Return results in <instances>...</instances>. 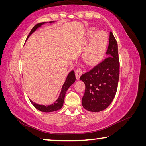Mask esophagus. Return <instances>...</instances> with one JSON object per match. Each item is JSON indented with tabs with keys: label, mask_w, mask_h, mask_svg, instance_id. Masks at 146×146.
I'll return each mask as SVG.
<instances>
[{
	"label": "esophagus",
	"mask_w": 146,
	"mask_h": 146,
	"mask_svg": "<svg viewBox=\"0 0 146 146\" xmlns=\"http://www.w3.org/2000/svg\"><path fill=\"white\" fill-rule=\"evenodd\" d=\"M75 74H76V77L77 80H78V79L80 78V76H82V74H83V70H82V69L78 68L76 70Z\"/></svg>",
	"instance_id": "obj_1"
}]
</instances>
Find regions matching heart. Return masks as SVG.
<instances>
[{
    "mask_svg": "<svg viewBox=\"0 0 146 146\" xmlns=\"http://www.w3.org/2000/svg\"><path fill=\"white\" fill-rule=\"evenodd\" d=\"M95 33L94 29H91V35H93ZM107 44V35L105 32L100 31L95 33L85 52L86 62L90 64L99 62L105 54Z\"/></svg>",
    "mask_w": 146,
    "mask_h": 146,
    "instance_id": "b5f03b06",
    "label": "heart"
}]
</instances>
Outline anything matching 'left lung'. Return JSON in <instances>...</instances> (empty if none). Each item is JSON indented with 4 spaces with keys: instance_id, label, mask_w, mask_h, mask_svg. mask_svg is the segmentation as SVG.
Instances as JSON below:
<instances>
[{
    "instance_id": "1",
    "label": "left lung",
    "mask_w": 146,
    "mask_h": 146,
    "mask_svg": "<svg viewBox=\"0 0 146 146\" xmlns=\"http://www.w3.org/2000/svg\"><path fill=\"white\" fill-rule=\"evenodd\" d=\"M107 55L104 61L80 78L85 85L82 105L89 111L99 112L107 108L117 91L120 64L117 43L111 32Z\"/></svg>"
}]
</instances>
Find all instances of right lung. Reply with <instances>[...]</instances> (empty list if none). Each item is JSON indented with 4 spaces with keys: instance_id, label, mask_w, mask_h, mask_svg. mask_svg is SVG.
Instances as JSON below:
<instances>
[{
    "instance_id": "right-lung-1",
    "label": "right lung",
    "mask_w": 146,
    "mask_h": 146,
    "mask_svg": "<svg viewBox=\"0 0 146 146\" xmlns=\"http://www.w3.org/2000/svg\"><path fill=\"white\" fill-rule=\"evenodd\" d=\"M54 23V21L49 22V23ZM45 23H39V24H37L36 25H35L34 27H33V29L31 30L29 34L27 39H26V40H27L28 38H29V36L35 32V30H36L38 28L40 27L42 24H44ZM75 81H76V76H75L74 71V70H72V71H70L69 73V74L68 75L67 78H66V81L63 84L62 88H61V91L60 94L58 97V98L57 99V100L55 102L54 104H52V105H39L38 104L33 102L31 100H30V102H31V103L33 104V105L37 110H39V111H41L42 112L50 113V112L57 111V110L61 109V107H63L66 92V91H67V90H68V88L75 82Z\"/></svg>"
}]
</instances>
